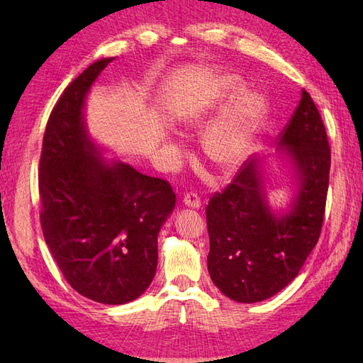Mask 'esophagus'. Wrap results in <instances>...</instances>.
Listing matches in <instances>:
<instances>
[{"mask_svg": "<svg viewBox=\"0 0 363 363\" xmlns=\"http://www.w3.org/2000/svg\"><path fill=\"white\" fill-rule=\"evenodd\" d=\"M182 203H184V206L190 207V209H199V207H201V199H199V196L196 194H187L186 196H184Z\"/></svg>", "mask_w": 363, "mask_h": 363, "instance_id": "1", "label": "esophagus"}]
</instances>
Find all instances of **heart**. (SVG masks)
<instances>
[{"label": "heart", "mask_w": 363, "mask_h": 363, "mask_svg": "<svg viewBox=\"0 0 363 363\" xmlns=\"http://www.w3.org/2000/svg\"><path fill=\"white\" fill-rule=\"evenodd\" d=\"M240 89V79L220 76L211 82L201 96L179 109L177 117L189 128H201L213 113L225 109ZM265 115V98L259 91H246L207 129L203 148L217 172L230 174L242 167L257 140Z\"/></svg>", "instance_id": "heart-1"}]
</instances>
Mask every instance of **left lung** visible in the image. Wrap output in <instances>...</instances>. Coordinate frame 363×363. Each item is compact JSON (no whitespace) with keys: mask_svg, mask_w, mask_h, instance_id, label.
<instances>
[{"mask_svg":"<svg viewBox=\"0 0 363 363\" xmlns=\"http://www.w3.org/2000/svg\"><path fill=\"white\" fill-rule=\"evenodd\" d=\"M279 148L291 159L296 181L287 212L269 209L257 157L246 160L206 207L207 269L221 293L237 303H259L287 287L320 238L330 148L321 115L306 90L279 134Z\"/></svg>","mask_w":363,"mask_h":363,"instance_id":"8db88e82","label":"left lung"}]
</instances>
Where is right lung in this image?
<instances>
[{
    "instance_id": "add662e5",
    "label": "right lung",
    "mask_w": 363,
    "mask_h": 363,
    "mask_svg": "<svg viewBox=\"0 0 363 363\" xmlns=\"http://www.w3.org/2000/svg\"><path fill=\"white\" fill-rule=\"evenodd\" d=\"M112 60L86 68L52 107L38 194L45 242L67 282L82 296L118 306L150 287L157 268V235L176 195L164 179L103 159L89 135L86 98Z\"/></svg>"
}]
</instances>
